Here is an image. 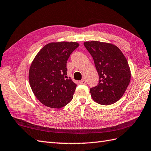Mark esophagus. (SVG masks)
Here are the masks:
<instances>
[{"mask_svg": "<svg viewBox=\"0 0 151 151\" xmlns=\"http://www.w3.org/2000/svg\"><path fill=\"white\" fill-rule=\"evenodd\" d=\"M79 83L80 84H83V85H84V84L86 83V80L85 79H82V80H80V81L79 82Z\"/></svg>", "mask_w": 151, "mask_h": 151, "instance_id": "esophagus-1", "label": "esophagus"}]
</instances>
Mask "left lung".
<instances>
[{
	"label": "left lung",
	"instance_id": "1",
	"mask_svg": "<svg viewBox=\"0 0 151 151\" xmlns=\"http://www.w3.org/2000/svg\"><path fill=\"white\" fill-rule=\"evenodd\" d=\"M84 46L93 58L99 83L90 89L94 101L113 104L124 95L130 83L131 70L123 52L116 45L99 41H87Z\"/></svg>",
	"mask_w": 151,
	"mask_h": 151
}]
</instances>
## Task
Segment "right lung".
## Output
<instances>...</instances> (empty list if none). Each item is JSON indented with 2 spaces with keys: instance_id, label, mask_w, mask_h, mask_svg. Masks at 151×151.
Masks as SVG:
<instances>
[{
  "instance_id": "obj_1",
  "label": "right lung",
  "mask_w": 151,
  "mask_h": 151,
  "mask_svg": "<svg viewBox=\"0 0 151 151\" xmlns=\"http://www.w3.org/2000/svg\"><path fill=\"white\" fill-rule=\"evenodd\" d=\"M79 46L76 42L46 44L31 63L29 82L35 96L44 106L59 109L71 101L76 84L67 76L66 64Z\"/></svg>"
}]
</instances>
